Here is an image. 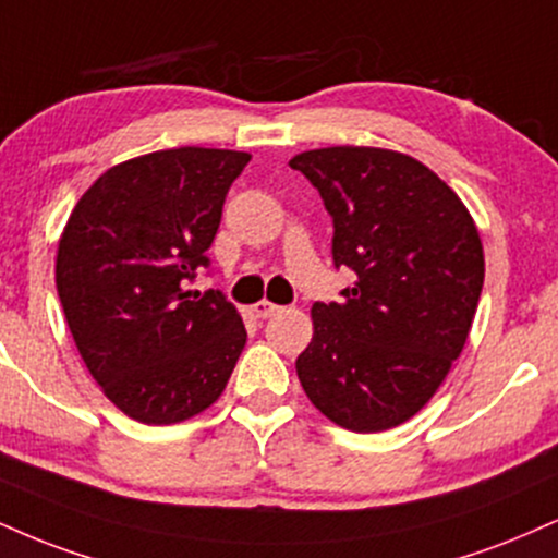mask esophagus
Instances as JSON below:
<instances>
[{
	"mask_svg": "<svg viewBox=\"0 0 558 558\" xmlns=\"http://www.w3.org/2000/svg\"><path fill=\"white\" fill-rule=\"evenodd\" d=\"M278 304H272V301H257V304L252 306V312H254V317H259V319H267V317H272L275 312H278Z\"/></svg>",
	"mask_w": 558,
	"mask_h": 558,
	"instance_id": "esophagus-1",
	"label": "esophagus"
}]
</instances>
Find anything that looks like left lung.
<instances>
[{
  "label": "left lung",
  "instance_id": "8db88e82",
  "mask_svg": "<svg viewBox=\"0 0 558 558\" xmlns=\"http://www.w3.org/2000/svg\"><path fill=\"white\" fill-rule=\"evenodd\" d=\"M332 215V259L355 272L340 304H314L296 359L306 398L348 432L413 418L460 359L478 308L483 244L473 215L428 166L385 147L291 158Z\"/></svg>",
  "mask_w": 558,
  "mask_h": 558
}]
</instances>
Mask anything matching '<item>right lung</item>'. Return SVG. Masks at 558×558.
<instances>
[{
	"label": "right lung",
	"instance_id": "right-lung-1",
	"mask_svg": "<svg viewBox=\"0 0 558 558\" xmlns=\"http://www.w3.org/2000/svg\"><path fill=\"white\" fill-rule=\"evenodd\" d=\"M250 153L171 147L111 166L66 220L57 291L87 372L124 415L181 424L220 398L246 330L207 265L228 186Z\"/></svg>",
	"mask_w": 558,
	"mask_h": 558
}]
</instances>
